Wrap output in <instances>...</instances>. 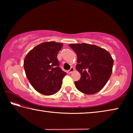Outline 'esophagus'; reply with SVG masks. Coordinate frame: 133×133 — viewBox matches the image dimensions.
I'll list each match as a JSON object with an SVG mask.
<instances>
[{
  "mask_svg": "<svg viewBox=\"0 0 133 133\" xmlns=\"http://www.w3.org/2000/svg\"><path fill=\"white\" fill-rule=\"evenodd\" d=\"M74 70H75V69H74L73 67H71V69H70L69 70H68V73L69 74H71Z\"/></svg>",
  "mask_w": 133,
  "mask_h": 133,
  "instance_id": "esophagus-1",
  "label": "esophagus"
}]
</instances>
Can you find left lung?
Returning <instances> with one entry per match:
<instances>
[{"label": "left lung", "mask_w": 133, "mask_h": 133, "mask_svg": "<svg viewBox=\"0 0 133 133\" xmlns=\"http://www.w3.org/2000/svg\"><path fill=\"white\" fill-rule=\"evenodd\" d=\"M69 46L77 55L76 68L81 75L80 79L75 82L76 88L86 94L100 91L112 73L114 62L110 53L94 44L72 43Z\"/></svg>", "instance_id": "left-lung-1"}]
</instances>
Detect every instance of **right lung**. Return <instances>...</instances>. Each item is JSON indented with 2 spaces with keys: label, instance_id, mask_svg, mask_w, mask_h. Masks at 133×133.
<instances>
[{
  "label": "right lung",
  "instance_id": "1",
  "mask_svg": "<svg viewBox=\"0 0 133 133\" xmlns=\"http://www.w3.org/2000/svg\"><path fill=\"white\" fill-rule=\"evenodd\" d=\"M63 46L62 43L43 42L31 49L24 58L26 77L40 94L53 95L61 89L67 74L60 68L57 56Z\"/></svg>",
  "mask_w": 133,
  "mask_h": 133
}]
</instances>
